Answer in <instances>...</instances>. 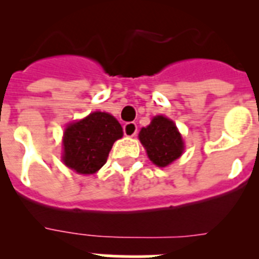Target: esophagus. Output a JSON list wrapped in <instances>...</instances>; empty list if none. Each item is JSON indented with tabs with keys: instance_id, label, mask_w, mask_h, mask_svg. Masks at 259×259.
Returning <instances> with one entry per match:
<instances>
[{
	"instance_id": "34e87169",
	"label": "esophagus",
	"mask_w": 259,
	"mask_h": 259,
	"mask_svg": "<svg viewBox=\"0 0 259 259\" xmlns=\"http://www.w3.org/2000/svg\"><path fill=\"white\" fill-rule=\"evenodd\" d=\"M123 132H124L125 136L134 137L137 134V125L134 122H128L123 125Z\"/></svg>"
}]
</instances>
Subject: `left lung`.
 Listing matches in <instances>:
<instances>
[{"label":"left lung","mask_w":259,"mask_h":259,"mask_svg":"<svg viewBox=\"0 0 259 259\" xmlns=\"http://www.w3.org/2000/svg\"><path fill=\"white\" fill-rule=\"evenodd\" d=\"M139 137L150 161L158 167L170 164L184 150V144L175 123L162 115L154 116L152 123L141 130Z\"/></svg>","instance_id":"obj_1"}]
</instances>
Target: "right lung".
<instances>
[{"label": "right lung", "mask_w": 259, "mask_h": 259, "mask_svg": "<svg viewBox=\"0 0 259 259\" xmlns=\"http://www.w3.org/2000/svg\"><path fill=\"white\" fill-rule=\"evenodd\" d=\"M122 136V125L113 115L89 114L66 128L63 162L79 174H95L106 163L113 144Z\"/></svg>", "instance_id": "1"}]
</instances>
